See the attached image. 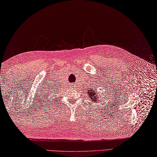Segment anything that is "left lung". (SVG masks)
<instances>
[{
    "instance_id": "8db88e82",
    "label": "left lung",
    "mask_w": 157,
    "mask_h": 157,
    "mask_svg": "<svg viewBox=\"0 0 157 157\" xmlns=\"http://www.w3.org/2000/svg\"><path fill=\"white\" fill-rule=\"evenodd\" d=\"M88 93H89V98H90V100H91L93 102H97V101H98V98H97V92L96 90L94 91V90H90L89 92H88Z\"/></svg>"
}]
</instances>
